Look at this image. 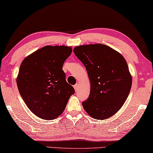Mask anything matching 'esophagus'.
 Listing matches in <instances>:
<instances>
[{
	"instance_id": "1",
	"label": "esophagus",
	"mask_w": 153,
	"mask_h": 153,
	"mask_svg": "<svg viewBox=\"0 0 153 153\" xmlns=\"http://www.w3.org/2000/svg\"><path fill=\"white\" fill-rule=\"evenodd\" d=\"M74 88L75 91H77V90H78V88H79V84L78 83L75 84L74 85Z\"/></svg>"
}]
</instances>
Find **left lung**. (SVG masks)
Returning a JSON list of instances; mask_svg holds the SVG:
<instances>
[{"label": "left lung", "mask_w": 153, "mask_h": 153, "mask_svg": "<svg viewBox=\"0 0 153 153\" xmlns=\"http://www.w3.org/2000/svg\"><path fill=\"white\" fill-rule=\"evenodd\" d=\"M73 51L85 67L91 83L90 96L82 103L84 109L98 120L114 116L126 101L132 85L124 58L101 44L76 46Z\"/></svg>", "instance_id": "1"}]
</instances>
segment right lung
I'll return each instance as SVG.
<instances>
[{
    "label": "right lung",
    "mask_w": 153,
    "mask_h": 153,
    "mask_svg": "<svg viewBox=\"0 0 153 153\" xmlns=\"http://www.w3.org/2000/svg\"><path fill=\"white\" fill-rule=\"evenodd\" d=\"M72 48L46 46L23 60L17 79L18 90L37 117L53 120L64 111L74 89L67 83L63 64Z\"/></svg>",
    "instance_id": "obj_1"
}]
</instances>
